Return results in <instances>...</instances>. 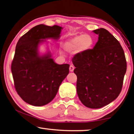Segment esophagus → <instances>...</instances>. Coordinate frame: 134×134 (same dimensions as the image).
I'll return each instance as SVG.
<instances>
[{
	"mask_svg": "<svg viewBox=\"0 0 134 134\" xmlns=\"http://www.w3.org/2000/svg\"><path fill=\"white\" fill-rule=\"evenodd\" d=\"M74 67L73 65H70V66H69V71L71 72H72L74 71Z\"/></svg>",
	"mask_w": 134,
	"mask_h": 134,
	"instance_id": "obj_1",
	"label": "esophagus"
}]
</instances>
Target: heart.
Masks as SVG:
<instances>
[{"label": "heart", "instance_id": "1", "mask_svg": "<svg viewBox=\"0 0 134 134\" xmlns=\"http://www.w3.org/2000/svg\"><path fill=\"white\" fill-rule=\"evenodd\" d=\"M93 43V38L90 35L81 34L66 40L64 43V48L69 51L77 49L78 52H83L90 49Z\"/></svg>", "mask_w": 134, "mask_h": 134}]
</instances>
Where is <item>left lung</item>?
Segmentation results:
<instances>
[{"instance_id":"8db88e82","label":"left lung","mask_w":134,"mask_h":134,"mask_svg":"<svg viewBox=\"0 0 134 134\" xmlns=\"http://www.w3.org/2000/svg\"><path fill=\"white\" fill-rule=\"evenodd\" d=\"M93 31L98 34L94 48L75 54L72 62L79 99L86 107L98 109L119 96L127 63L123 48L114 36L104 28Z\"/></svg>"}]
</instances>
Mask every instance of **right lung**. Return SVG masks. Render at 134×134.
<instances>
[{
  "instance_id": "obj_1",
  "label": "right lung",
  "mask_w": 134,
  "mask_h": 134,
  "mask_svg": "<svg viewBox=\"0 0 134 134\" xmlns=\"http://www.w3.org/2000/svg\"><path fill=\"white\" fill-rule=\"evenodd\" d=\"M62 28L37 25L19 38L11 63L14 87L27 103L41 106L54 99L69 74V65H58L49 53L40 56L38 46L46 38L58 39Z\"/></svg>"
}]
</instances>
